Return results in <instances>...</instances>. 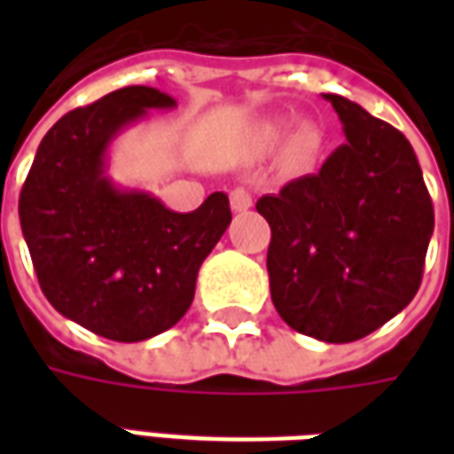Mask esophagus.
I'll return each instance as SVG.
<instances>
[{
    "label": "esophagus",
    "instance_id": "1",
    "mask_svg": "<svg viewBox=\"0 0 454 454\" xmlns=\"http://www.w3.org/2000/svg\"><path fill=\"white\" fill-rule=\"evenodd\" d=\"M231 207H233V211H238V214L247 211V208L253 207V197H250V192L243 187L233 189V192H231Z\"/></svg>",
    "mask_w": 454,
    "mask_h": 454
}]
</instances>
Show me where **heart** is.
Segmentation results:
<instances>
[{"label": "heart", "mask_w": 454, "mask_h": 454, "mask_svg": "<svg viewBox=\"0 0 454 454\" xmlns=\"http://www.w3.org/2000/svg\"><path fill=\"white\" fill-rule=\"evenodd\" d=\"M299 143H306V136H299Z\"/></svg>", "instance_id": "heart-1"}]
</instances>
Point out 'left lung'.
<instances>
[{
    "mask_svg": "<svg viewBox=\"0 0 454 454\" xmlns=\"http://www.w3.org/2000/svg\"><path fill=\"white\" fill-rule=\"evenodd\" d=\"M345 143L316 175L257 199L277 314L325 342L360 340L416 296L433 236V201L406 136L360 104L324 94Z\"/></svg>",
    "mask_w": 454,
    "mask_h": 454,
    "instance_id": "1",
    "label": "left lung"
}]
</instances>
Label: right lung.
<instances>
[{
  "label": "right lung",
  "instance_id": "add662e5",
  "mask_svg": "<svg viewBox=\"0 0 454 454\" xmlns=\"http://www.w3.org/2000/svg\"><path fill=\"white\" fill-rule=\"evenodd\" d=\"M169 94L133 84L65 114L38 145L19 218L45 299L65 318L119 342L148 340L187 314L197 272L231 223L223 192L189 214L104 175L106 148Z\"/></svg>",
  "mask_w": 454,
  "mask_h": 454
}]
</instances>
